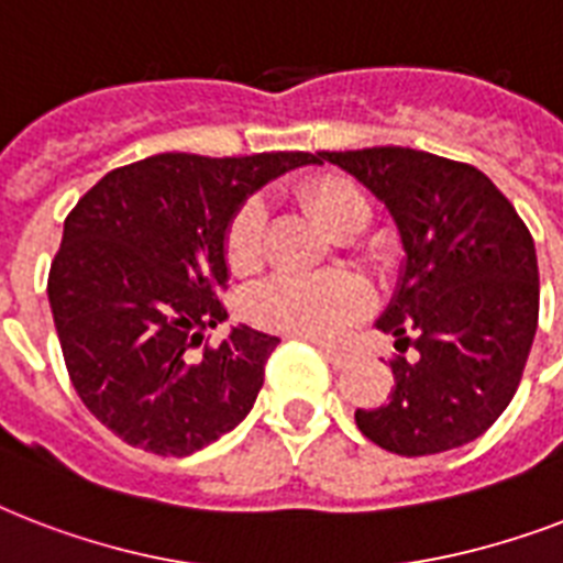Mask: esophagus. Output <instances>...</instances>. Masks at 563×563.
<instances>
[{"label":"esophagus","instance_id":"esophagus-1","mask_svg":"<svg viewBox=\"0 0 563 563\" xmlns=\"http://www.w3.org/2000/svg\"><path fill=\"white\" fill-rule=\"evenodd\" d=\"M318 351H321V356H324V360L330 362V365H333L335 371L344 368V365L351 362V353H344L342 347H333V344H321V342H318Z\"/></svg>","mask_w":563,"mask_h":563}]
</instances>
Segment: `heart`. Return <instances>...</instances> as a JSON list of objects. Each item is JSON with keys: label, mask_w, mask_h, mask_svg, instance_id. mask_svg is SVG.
I'll use <instances>...</instances> for the list:
<instances>
[{"label": "heart", "mask_w": 563, "mask_h": 563, "mask_svg": "<svg viewBox=\"0 0 563 563\" xmlns=\"http://www.w3.org/2000/svg\"><path fill=\"white\" fill-rule=\"evenodd\" d=\"M300 201L335 236L362 230L371 219V201L360 184L342 175H318L300 187ZM265 207L256 198L233 212L224 233V256L233 272H254L263 260ZM368 303V289L353 274L274 277L251 291L247 316L256 324L300 339H333Z\"/></svg>", "instance_id": "b5f03b06"}]
</instances>
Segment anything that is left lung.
<instances>
[{
  "mask_svg": "<svg viewBox=\"0 0 563 563\" xmlns=\"http://www.w3.org/2000/svg\"><path fill=\"white\" fill-rule=\"evenodd\" d=\"M385 203L400 233V283L376 330L391 333L394 391L356 409L388 453L435 455L471 444L515 397L538 330V256L523 219L476 166L379 145L318 152Z\"/></svg>",
  "mask_w": 563,
  "mask_h": 563,
  "instance_id": "1",
  "label": "left lung"
}]
</instances>
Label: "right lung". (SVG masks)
Segmentation results:
<instances>
[{
    "label": "right lung",
    "instance_id": "1",
    "mask_svg": "<svg viewBox=\"0 0 563 563\" xmlns=\"http://www.w3.org/2000/svg\"><path fill=\"white\" fill-rule=\"evenodd\" d=\"M316 163L154 154L108 172L75 203L48 272L66 371L84 406L131 446L189 455L245 420L277 335L228 321L224 233L251 192Z\"/></svg>",
    "mask_w": 563,
    "mask_h": 563
}]
</instances>
